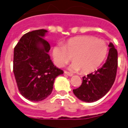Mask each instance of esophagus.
I'll use <instances>...</instances> for the list:
<instances>
[{
  "label": "esophagus",
  "mask_w": 128,
  "mask_h": 128,
  "mask_svg": "<svg viewBox=\"0 0 128 128\" xmlns=\"http://www.w3.org/2000/svg\"><path fill=\"white\" fill-rule=\"evenodd\" d=\"M64 73H65L66 75H68V76H73V74H72L71 72H68V71H64Z\"/></svg>",
  "instance_id": "34e87169"
}]
</instances>
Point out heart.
<instances>
[{
  "instance_id": "heart-1",
  "label": "heart",
  "mask_w": 128,
  "mask_h": 128,
  "mask_svg": "<svg viewBox=\"0 0 128 128\" xmlns=\"http://www.w3.org/2000/svg\"><path fill=\"white\" fill-rule=\"evenodd\" d=\"M108 52V46L105 40L92 36H79L71 38L64 44L55 45L52 54L54 64L58 67H64L72 60V56L74 62L70 69L88 73L101 65Z\"/></svg>"
}]
</instances>
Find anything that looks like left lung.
<instances>
[{"instance_id":"8db88e82","label":"left lung","mask_w":128,"mask_h":128,"mask_svg":"<svg viewBox=\"0 0 128 128\" xmlns=\"http://www.w3.org/2000/svg\"><path fill=\"white\" fill-rule=\"evenodd\" d=\"M107 60L101 68L82 77V85L73 90L74 95L86 102H94L104 96L115 81L118 68V52L112 42Z\"/></svg>"}]
</instances>
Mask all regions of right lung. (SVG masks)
Here are the masks:
<instances>
[{
    "label": "right lung",
    "instance_id": "add662e5",
    "mask_svg": "<svg viewBox=\"0 0 128 128\" xmlns=\"http://www.w3.org/2000/svg\"><path fill=\"white\" fill-rule=\"evenodd\" d=\"M44 29L25 34L14 49L13 72L22 96L39 102L52 93L55 78L64 72L52 63L50 44L44 38Z\"/></svg>",
    "mask_w": 128,
    "mask_h": 128
}]
</instances>
